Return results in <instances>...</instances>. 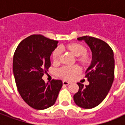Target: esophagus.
<instances>
[{"label": "esophagus", "instance_id": "34e87169", "mask_svg": "<svg viewBox=\"0 0 125 125\" xmlns=\"http://www.w3.org/2000/svg\"><path fill=\"white\" fill-rule=\"evenodd\" d=\"M70 84V82L65 81V80H63V85L68 86V85H69Z\"/></svg>", "mask_w": 125, "mask_h": 125}]
</instances>
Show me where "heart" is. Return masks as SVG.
I'll return each mask as SVG.
<instances>
[{
    "label": "heart",
    "instance_id": "b5f03b06",
    "mask_svg": "<svg viewBox=\"0 0 125 125\" xmlns=\"http://www.w3.org/2000/svg\"><path fill=\"white\" fill-rule=\"evenodd\" d=\"M63 49L66 48L68 50H70L72 54L76 56V57H79L78 60L80 62L86 63L87 62V58L83 55L86 53V49L84 47L82 46L80 44L73 43L70 44L66 47H62ZM61 55V49L60 48H57L55 49V51L53 53V60L55 62H58L60 58ZM80 72V68L77 65H73V66H63L62 68L59 69L58 70V73L60 76H62V78L65 79H71L73 78L74 76H76Z\"/></svg>",
    "mask_w": 125,
    "mask_h": 125
}]
</instances>
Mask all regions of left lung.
I'll return each mask as SVG.
<instances>
[{
  "label": "left lung",
  "mask_w": 125,
  "mask_h": 125,
  "mask_svg": "<svg viewBox=\"0 0 125 125\" xmlns=\"http://www.w3.org/2000/svg\"><path fill=\"white\" fill-rule=\"evenodd\" d=\"M78 40L84 41L92 52V62L86 70L89 84L77 83L79 90L73 95L76 105L85 109L92 108L104 100L112 86L115 75L114 53L110 47L99 39L84 36Z\"/></svg>",
  "instance_id": "8db88e82"
}]
</instances>
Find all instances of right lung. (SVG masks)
Wrapping results in <instances>:
<instances>
[{
	"mask_svg": "<svg viewBox=\"0 0 125 125\" xmlns=\"http://www.w3.org/2000/svg\"><path fill=\"white\" fill-rule=\"evenodd\" d=\"M58 41L32 35L19 44L13 57L12 70L18 91L31 107L44 110L54 104L63 83L53 80L45 83L44 72L51 66L50 56Z\"/></svg>",
	"mask_w": 125,
	"mask_h": 125,
	"instance_id": "1",
	"label": "right lung"
}]
</instances>
